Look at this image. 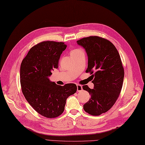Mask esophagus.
Here are the masks:
<instances>
[{"mask_svg": "<svg viewBox=\"0 0 145 145\" xmlns=\"http://www.w3.org/2000/svg\"><path fill=\"white\" fill-rule=\"evenodd\" d=\"M76 87H77V91L80 92V91H82L83 87H82V86H81V85H80V84H77V85H76Z\"/></svg>", "mask_w": 145, "mask_h": 145, "instance_id": "1", "label": "esophagus"}]
</instances>
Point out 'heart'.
<instances>
[{
    "instance_id": "1",
    "label": "heart",
    "mask_w": 145,
    "mask_h": 145,
    "mask_svg": "<svg viewBox=\"0 0 145 145\" xmlns=\"http://www.w3.org/2000/svg\"><path fill=\"white\" fill-rule=\"evenodd\" d=\"M81 51V50H79V49L73 50H72V51H71V55H72V54H75V53H77V52H78V51Z\"/></svg>"
}]
</instances>
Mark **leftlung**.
Here are the masks:
<instances>
[{
    "mask_svg": "<svg viewBox=\"0 0 145 145\" xmlns=\"http://www.w3.org/2000/svg\"><path fill=\"white\" fill-rule=\"evenodd\" d=\"M86 51L88 57L87 72L93 74V89L87 85L83 89L91 95L83 105L86 112L99 116L108 111L116 102L121 91L124 72L120 54L108 40L91 36L76 42Z\"/></svg>",
    "mask_w": 145,
    "mask_h": 145,
    "instance_id": "1",
    "label": "left lung"
}]
</instances>
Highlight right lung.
Masks as SVG:
<instances>
[{
	"instance_id": "add662e5",
	"label": "right lung",
	"mask_w": 145,
	"mask_h": 145,
	"mask_svg": "<svg viewBox=\"0 0 145 145\" xmlns=\"http://www.w3.org/2000/svg\"><path fill=\"white\" fill-rule=\"evenodd\" d=\"M67 45L46 41L33 46L21 62L20 82L26 101L37 113L54 118L64 111L67 99L77 90L75 84L59 86L51 81V72L57 69L59 59Z\"/></svg>"
}]
</instances>
